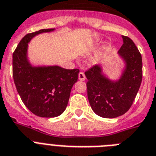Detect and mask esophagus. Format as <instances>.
<instances>
[{"instance_id":"obj_1","label":"esophagus","mask_w":156,"mask_h":156,"mask_svg":"<svg viewBox=\"0 0 156 156\" xmlns=\"http://www.w3.org/2000/svg\"><path fill=\"white\" fill-rule=\"evenodd\" d=\"M78 78H79V80L81 81H85L86 80V75L83 72H80L79 74H78Z\"/></svg>"}]
</instances>
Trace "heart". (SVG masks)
Listing matches in <instances>:
<instances>
[{
    "instance_id": "heart-1",
    "label": "heart",
    "mask_w": 156,
    "mask_h": 156,
    "mask_svg": "<svg viewBox=\"0 0 156 156\" xmlns=\"http://www.w3.org/2000/svg\"><path fill=\"white\" fill-rule=\"evenodd\" d=\"M96 58H97V57H96V58H95V59H96Z\"/></svg>"
}]
</instances>
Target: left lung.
Here are the masks:
<instances>
[{
    "label": "left lung",
    "mask_w": 156,
    "mask_h": 156,
    "mask_svg": "<svg viewBox=\"0 0 156 156\" xmlns=\"http://www.w3.org/2000/svg\"><path fill=\"white\" fill-rule=\"evenodd\" d=\"M124 44L119 54L126 62V69L117 82H111L101 74L98 65L85 72L87 96L90 106L97 115L115 118L125 114L132 106L143 77L142 56L134 42L122 36Z\"/></svg>",
    "instance_id": "8db88e82"
}]
</instances>
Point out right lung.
<instances>
[{
    "label": "right lung",
    "instance_id": "1",
    "mask_svg": "<svg viewBox=\"0 0 156 156\" xmlns=\"http://www.w3.org/2000/svg\"><path fill=\"white\" fill-rule=\"evenodd\" d=\"M54 28L27 34L12 55V76L22 101L32 113L41 117H55L66 109L73 85L78 81V69L58 66L32 67L27 62V43L32 37Z\"/></svg>",
    "mask_w": 156,
    "mask_h": 156
}]
</instances>
